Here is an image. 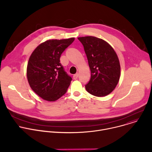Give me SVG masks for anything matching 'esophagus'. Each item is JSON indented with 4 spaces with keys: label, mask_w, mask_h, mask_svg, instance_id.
<instances>
[{
    "label": "esophagus",
    "mask_w": 152,
    "mask_h": 152,
    "mask_svg": "<svg viewBox=\"0 0 152 152\" xmlns=\"http://www.w3.org/2000/svg\"><path fill=\"white\" fill-rule=\"evenodd\" d=\"M78 76H79L78 73H76V74L74 75H73V78H74V79H77V77H78Z\"/></svg>",
    "instance_id": "1"
}]
</instances>
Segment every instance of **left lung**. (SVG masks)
Returning a JSON list of instances; mask_svg holds the SVG:
<instances>
[{
  "label": "left lung",
  "instance_id": "1",
  "mask_svg": "<svg viewBox=\"0 0 152 152\" xmlns=\"http://www.w3.org/2000/svg\"><path fill=\"white\" fill-rule=\"evenodd\" d=\"M83 46L91 70V78L85 89L91 94L103 97L116 87L120 77V65L111 46L102 39L92 37H79Z\"/></svg>",
  "mask_w": 152,
  "mask_h": 152
}]
</instances>
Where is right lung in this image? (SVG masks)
<instances>
[{
    "label": "right lung",
    "mask_w": 152,
    "mask_h": 152,
    "mask_svg": "<svg viewBox=\"0 0 152 152\" xmlns=\"http://www.w3.org/2000/svg\"><path fill=\"white\" fill-rule=\"evenodd\" d=\"M75 38L49 39L32 53L28 63L27 78L32 90L40 97L53 102L66 94L72 78L60 63L62 52Z\"/></svg>",
    "instance_id": "1"
}]
</instances>
